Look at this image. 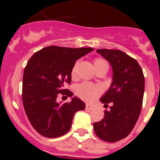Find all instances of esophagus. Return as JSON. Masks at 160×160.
<instances>
[{
  "instance_id": "obj_1",
  "label": "esophagus",
  "mask_w": 160,
  "mask_h": 160,
  "mask_svg": "<svg viewBox=\"0 0 160 160\" xmlns=\"http://www.w3.org/2000/svg\"><path fill=\"white\" fill-rule=\"evenodd\" d=\"M86 108L87 110H93L94 108V107L93 105H90V104H86Z\"/></svg>"
}]
</instances>
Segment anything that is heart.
Instances as JSON below:
<instances>
[{
  "label": "heart",
  "mask_w": 160,
  "mask_h": 160,
  "mask_svg": "<svg viewBox=\"0 0 160 160\" xmlns=\"http://www.w3.org/2000/svg\"><path fill=\"white\" fill-rule=\"evenodd\" d=\"M93 63H94V66L95 68L96 71H98V70H102V69H106V70H108V63L104 59L97 58L94 59ZM78 65V62H77L73 66L71 71V75L73 77L75 75ZM76 94L84 101L92 102L95 100L102 94V89L98 86L91 84V83L82 82L76 87Z\"/></svg>",
  "instance_id": "heart-1"
}]
</instances>
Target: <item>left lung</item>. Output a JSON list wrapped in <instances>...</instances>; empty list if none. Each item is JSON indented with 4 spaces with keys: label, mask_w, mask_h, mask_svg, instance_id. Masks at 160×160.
<instances>
[{
    "label": "left lung",
    "mask_w": 160,
    "mask_h": 160,
    "mask_svg": "<svg viewBox=\"0 0 160 160\" xmlns=\"http://www.w3.org/2000/svg\"><path fill=\"white\" fill-rule=\"evenodd\" d=\"M113 69V82L101 102L110 111L94 122L96 135L102 140L114 142L126 138L133 130L142 110L145 80L142 68L136 60L118 49H97Z\"/></svg>",
    "instance_id": "8db88e82"
}]
</instances>
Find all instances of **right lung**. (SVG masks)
<instances>
[{"label": "right lung", "instance_id": "1", "mask_svg": "<svg viewBox=\"0 0 160 160\" xmlns=\"http://www.w3.org/2000/svg\"><path fill=\"white\" fill-rule=\"evenodd\" d=\"M92 48H68L50 46L36 52L25 67L22 102L32 128L47 138L65 135L71 128L73 115L86 105L78 97L59 104L58 96L71 97L64 89L71 82V71L76 61L93 51Z\"/></svg>", "mask_w": 160, "mask_h": 160}]
</instances>
